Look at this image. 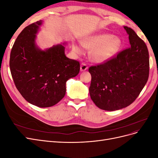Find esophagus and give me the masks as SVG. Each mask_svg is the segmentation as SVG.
Wrapping results in <instances>:
<instances>
[{
  "mask_svg": "<svg viewBox=\"0 0 158 158\" xmlns=\"http://www.w3.org/2000/svg\"><path fill=\"white\" fill-rule=\"evenodd\" d=\"M88 65L84 63H82V64H81V66H80V70L81 71H85L86 70L88 69Z\"/></svg>",
  "mask_w": 158,
  "mask_h": 158,
  "instance_id": "34e87169",
  "label": "esophagus"
}]
</instances>
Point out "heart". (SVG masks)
Here are the masks:
<instances>
[{
    "label": "heart",
    "instance_id": "1",
    "mask_svg": "<svg viewBox=\"0 0 158 158\" xmlns=\"http://www.w3.org/2000/svg\"><path fill=\"white\" fill-rule=\"evenodd\" d=\"M85 48L91 49V57L97 63H104L111 59L120 51L122 41L120 38L108 33H102L89 37L82 43ZM77 52H82V49L77 45L73 46Z\"/></svg>",
    "mask_w": 158,
    "mask_h": 158
}]
</instances>
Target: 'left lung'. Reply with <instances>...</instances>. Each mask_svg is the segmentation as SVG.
<instances>
[{
	"label": "left lung",
	"mask_w": 158,
	"mask_h": 158,
	"mask_svg": "<svg viewBox=\"0 0 158 158\" xmlns=\"http://www.w3.org/2000/svg\"><path fill=\"white\" fill-rule=\"evenodd\" d=\"M124 28L129 35L130 47L88 70L92 76L91 99L98 107L106 111L130 106L149 77V52L146 44L131 27Z\"/></svg>",
	"instance_id": "1"
}]
</instances>
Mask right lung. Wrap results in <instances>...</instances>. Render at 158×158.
Returning a JSON list of instances; mask_svg holds the SVG:
<instances>
[{
    "label": "right lung",
    "instance_id": "1",
    "mask_svg": "<svg viewBox=\"0 0 158 158\" xmlns=\"http://www.w3.org/2000/svg\"><path fill=\"white\" fill-rule=\"evenodd\" d=\"M40 20L18 35L10 52V69L14 82L27 102L40 107L55 106L66 94V82L80 72L78 60L69 59L64 47L57 45L41 51L36 46Z\"/></svg>",
    "mask_w": 158,
    "mask_h": 158
}]
</instances>
